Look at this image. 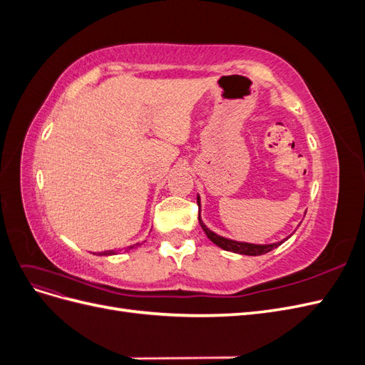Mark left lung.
<instances>
[{
  "mask_svg": "<svg viewBox=\"0 0 365 365\" xmlns=\"http://www.w3.org/2000/svg\"><path fill=\"white\" fill-rule=\"evenodd\" d=\"M197 207H200L201 210V197L200 195H197ZM197 219H200V224L204 230V233L207 235V237L213 242V244H216L217 247H220L225 251H231V252H237V254H244V256H260V254H267L269 251H272L274 248L280 247L284 240H288L291 236L282 239L280 242H274V244H250V242H239V240H233V239H228V237H224V236H219L216 235L215 231L210 230L201 219V213L200 216H197Z\"/></svg>",
  "mask_w": 365,
  "mask_h": 365,
  "instance_id": "8db88e82",
  "label": "left lung"
}]
</instances>
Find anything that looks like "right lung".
<instances>
[{"instance_id": "add662e5", "label": "right lung", "mask_w": 365, "mask_h": 365, "mask_svg": "<svg viewBox=\"0 0 365 365\" xmlns=\"http://www.w3.org/2000/svg\"><path fill=\"white\" fill-rule=\"evenodd\" d=\"M137 245H140V244H134V245H130L129 247V250H132V248H135ZM114 254H118L117 251H114V250H109V251H103V252H98V256H114Z\"/></svg>"}]
</instances>
